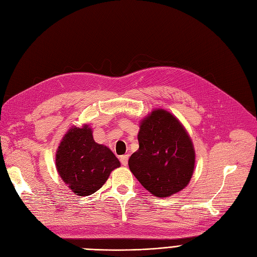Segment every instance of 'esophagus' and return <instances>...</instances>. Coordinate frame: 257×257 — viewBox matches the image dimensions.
Returning a JSON list of instances; mask_svg holds the SVG:
<instances>
[{
    "label": "esophagus",
    "instance_id": "obj_1",
    "mask_svg": "<svg viewBox=\"0 0 257 257\" xmlns=\"http://www.w3.org/2000/svg\"><path fill=\"white\" fill-rule=\"evenodd\" d=\"M120 162L123 166H126L127 165V162H128V155L127 154H124L121 155L120 157Z\"/></svg>",
    "mask_w": 257,
    "mask_h": 257
}]
</instances>
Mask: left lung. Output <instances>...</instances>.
Masks as SVG:
<instances>
[{"label": "left lung", "mask_w": 257, "mask_h": 257, "mask_svg": "<svg viewBox=\"0 0 257 257\" xmlns=\"http://www.w3.org/2000/svg\"><path fill=\"white\" fill-rule=\"evenodd\" d=\"M139 149L128 167L144 188L157 197H168L190 183L195 167V149L176 115L153 109L141 121Z\"/></svg>", "instance_id": "left-lung-1"}]
</instances>
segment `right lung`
Returning <instances> with one entry per match:
<instances>
[{"label": "right lung", "instance_id": "1", "mask_svg": "<svg viewBox=\"0 0 257 257\" xmlns=\"http://www.w3.org/2000/svg\"><path fill=\"white\" fill-rule=\"evenodd\" d=\"M92 133L88 124L72 126L56 153L59 176L78 196H89L98 191L112 170L121 165L109 148L94 142Z\"/></svg>", "mask_w": 257, "mask_h": 257}]
</instances>
